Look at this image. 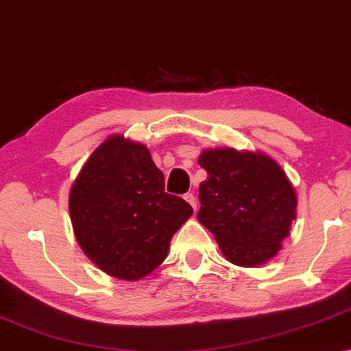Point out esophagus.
Returning <instances> with one entry per match:
<instances>
[{
    "mask_svg": "<svg viewBox=\"0 0 351 351\" xmlns=\"http://www.w3.org/2000/svg\"><path fill=\"white\" fill-rule=\"evenodd\" d=\"M184 198H185L186 203H189V204L191 206V208H193V209L196 210V198H195V195H193V193H186V195L184 196Z\"/></svg>",
    "mask_w": 351,
    "mask_h": 351,
    "instance_id": "1",
    "label": "esophagus"
}]
</instances>
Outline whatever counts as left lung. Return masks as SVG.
<instances>
[{"label":"left lung","instance_id":"obj_1","mask_svg":"<svg viewBox=\"0 0 351 351\" xmlns=\"http://www.w3.org/2000/svg\"><path fill=\"white\" fill-rule=\"evenodd\" d=\"M198 165V220L238 267H261L281 251L297 217V193L282 167L263 152L206 148Z\"/></svg>","mask_w":351,"mask_h":351}]
</instances>
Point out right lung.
<instances>
[{"label": "right lung", "instance_id": "1", "mask_svg": "<svg viewBox=\"0 0 351 351\" xmlns=\"http://www.w3.org/2000/svg\"><path fill=\"white\" fill-rule=\"evenodd\" d=\"M80 247L100 270L138 281L165 262L174 233L191 217L185 199L165 191L148 148L121 134L105 138L69 193Z\"/></svg>", "mask_w": 351, "mask_h": 351}]
</instances>
